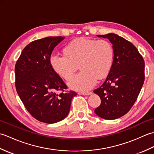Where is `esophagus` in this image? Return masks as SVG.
Segmentation results:
<instances>
[{
    "label": "esophagus",
    "instance_id": "obj_1",
    "mask_svg": "<svg viewBox=\"0 0 154 154\" xmlns=\"http://www.w3.org/2000/svg\"><path fill=\"white\" fill-rule=\"evenodd\" d=\"M81 94H82L83 95H90V94H93V92H83V93H81Z\"/></svg>",
    "mask_w": 154,
    "mask_h": 154
}]
</instances>
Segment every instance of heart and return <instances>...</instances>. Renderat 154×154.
Here are the masks:
<instances>
[{
    "label": "heart",
    "mask_w": 154,
    "mask_h": 154,
    "mask_svg": "<svg viewBox=\"0 0 154 154\" xmlns=\"http://www.w3.org/2000/svg\"><path fill=\"white\" fill-rule=\"evenodd\" d=\"M65 54L53 53L50 61L52 68L68 80L80 65L81 70L69 81L71 89L87 91L95 85L98 78L103 79L109 73L114 60L112 44L104 40L82 38L69 44Z\"/></svg>",
    "instance_id": "obj_1"
}]
</instances>
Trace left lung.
Listing matches in <instances>:
<instances>
[{
	"label": "left lung",
	"instance_id": "8db88e82",
	"mask_svg": "<svg viewBox=\"0 0 154 154\" xmlns=\"http://www.w3.org/2000/svg\"><path fill=\"white\" fill-rule=\"evenodd\" d=\"M97 36L112 44L114 60L105 81L94 91L101 100L94 112L102 119L114 120L126 114L136 102L144 82L145 63L137 48L124 38L113 33Z\"/></svg>",
	"mask_w": 154,
	"mask_h": 154
}]
</instances>
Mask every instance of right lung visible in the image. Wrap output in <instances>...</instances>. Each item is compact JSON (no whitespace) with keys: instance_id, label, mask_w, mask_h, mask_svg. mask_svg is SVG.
Wrapping results in <instances>:
<instances>
[{"instance_id":"obj_1","label":"right lung","mask_w":154,"mask_h":154,"mask_svg":"<svg viewBox=\"0 0 154 154\" xmlns=\"http://www.w3.org/2000/svg\"><path fill=\"white\" fill-rule=\"evenodd\" d=\"M65 37H47L32 42L22 50L15 65L18 96L31 115L40 122L53 124L63 120L70 110L74 91L67 89L50 64L54 48ZM62 91L60 94L57 91Z\"/></svg>"}]
</instances>
